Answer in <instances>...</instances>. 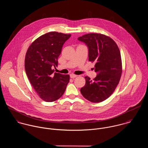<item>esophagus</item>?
<instances>
[{
    "mask_svg": "<svg viewBox=\"0 0 148 148\" xmlns=\"http://www.w3.org/2000/svg\"><path fill=\"white\" fill-rule=\"evenodd\" d=\"M70 77H71V78L73 79V78H75L76 77H77V75H75V74H73V73H72V74H71V75H70Z\"/></svg>",
    "mask_w": 148,
    "mask_h": 148,
    "instance_id": "1",
    "label": "esophagus"
}]
</instances>
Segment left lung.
Masks as SVG:
<instances>
[{
  "label": "left lung",
  "mask_w": 148,
  "mask_h": 148,
  "mask_svg": "<svg viewBox=\"0 0 148 148\" xmlns=\"http://www.w3.org/2000/svg\"><path fill=\"white\" fill-rule=\"evenodd\" d=\"M89 48V61L95 63L96 77L90 80L85 76V84L80 89L82 95L92 103L106 100L119 84L123 67L120 49L109 36L91 33L79 37Z\"/></svg>",
  "instance_id": "obj_1"
}]
</instances>
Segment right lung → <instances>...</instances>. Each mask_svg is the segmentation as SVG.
Returning a JSON list of instances; mask_svg holds the SVG:
<instances>
[{"label":"right lung","instance_id":"right-lung-1","mask_svg":"<svg viewBox=\"0 0 148 148\" xmlns=\"http://www.w3.org/2000/svg\"><path fill=\"white\" fill-rule=\"evenodd\" d=\"M71 34L58 32L45 34L28 47L24 66L27 77L39 96L46 102L60 98L69 82V75L54 73L62 47Z\"/></svg>","mask_w":148,"mask_h":148}]
</instances>
